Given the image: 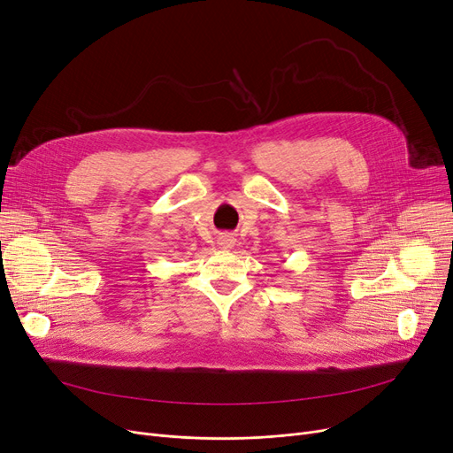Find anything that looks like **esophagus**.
Segmentation results:
<instances>
[{
	"label": "esophagus",
	"mask_w": 453,
	"mask_h": 453,
	"mask_svg": "<svg viewBox=\"0 0 453 453\" xmlns=\"http://www.w3.org/2000/svg\"><path fill=\"white\" fill-rule=\"evenodd\" d=\"M219 244L224 248V250H229L233 244H234V239H233V236L231 234H224L222 236V239L219 241Z\"/></svg>",
	"instance_id": "esophagus-1"
}]
</instances>
